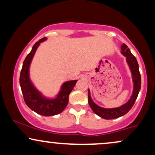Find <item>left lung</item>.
I'll use <instances>...</instances> for the list:
<instances>
[{
  "label": "left lung",
  "mask_w": 155,
  "mask_h": 155,
  "mask_svg": "<svg viewBox=\"0 0 155 155\" xmlns=\"http://www.w3.org/2000/svg\"><path fill=\"white\" fill-rule=\"evenodd\" d=\"M121 50H122L121 53L126 58V61L128 64L130 70L131 74H132L133 90L132 95H131L130 98L129 99L128 101L124 104L122 105L120 107L112 108H103L97 106V104L94 103V101L92 100L91 95H90V90H88V103L90 108H92L94 113H95L97 116L101 117V118L105 119V120L116 119L126 114L134 105L135 101H136L140 90L141 78H140L139 67H138L136 58H135V56H133L132 53L130 52L129 48L124 44H122V45L121 46Z\"/></svg>",
  "instance_id": "obj_1"
}]
</instances>
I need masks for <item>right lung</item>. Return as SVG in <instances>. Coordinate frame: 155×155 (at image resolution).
I'll list each match as a JSON object with an SVG mask.
<instances>
[{
    "mask_svg": "<svg viewBox=\"0 0 155 155\" xmlns=\"http://www.w3.org/2000/svg\"><path fill=\"white\" fill-rule=\"evenodd\" d=\"M46 40L47 38L40 39L33 45L31 52L27 55L21 70L19 84L27 106L38 114L50 117L58 114L65 109L68 103L69 95L75 86L77 80H71L64 82L62 84L60 92L54 98H48L45 97L35 87L30 79V65L38 46Z\"/></svg>",
    "mask_w": 155,
    "mask_h": 155,
    "instance_id": "right-lung-1",
    "label": "right lung"
}]
</instances>
